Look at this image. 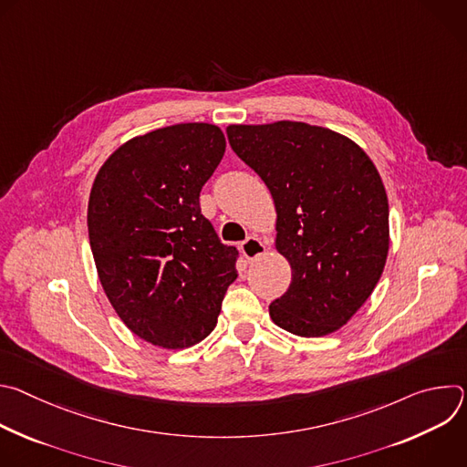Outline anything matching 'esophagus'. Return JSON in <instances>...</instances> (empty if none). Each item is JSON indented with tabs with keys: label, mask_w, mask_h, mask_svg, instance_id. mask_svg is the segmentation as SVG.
Wrapping results in <instances>:
<instances>
[{
	"label": "esophagus",
	"mask_w": 467,
	"mask_h": 467,
	"mask_svg": "<svg viewBox=\"0 0 467 467\" xmlns=\"http://www.w3.org/2000/svg\"><path fill=\"white\" fill-rule=\"evenodd\" d=\"M265 251V245L262 240H258L256 236H249L244 244H242V254L247 260H254L256 256H260Z\"/></svg>",
	"instance_id": "esophagus-1"
}]
</instances>
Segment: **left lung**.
Here are the masks:
<instances>
[{"label":"left lung","instance_id":"8db88e82","mask_svg":"<svg viewBox=\"0 0 467 467\" xmlns=\"http://www.w3.org/2000/svg\"><path fill=\"white\" fill-rule=\"evenodd\" d=\"M233 151L270 188L292 283L270 305L303 338L344 327L377 286L389 245L382 179L351 139L303 121L229 125Z\"/></svg>","mask_w":467,"mask_h":467}]
</instances>
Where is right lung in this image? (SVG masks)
<instances>
[{
  "label": "right lung",
  "instance_id": "right-lung-1",
  "mask_svg": "<svg viewBox=\"0 0 467 467\" xmlns=\"http://www.w3.org/2000/svg\"><path fill=\"white\" fill-rule=\"evenodd\" d=\"M225 153L213 123H177L119 146L88 199V236L101 286L142 340L184 349L207 338L238 277L199 209V192Z\"/></svg>",
  "mask_w": 467,
  "mask_h": 467
}]
</instances>
